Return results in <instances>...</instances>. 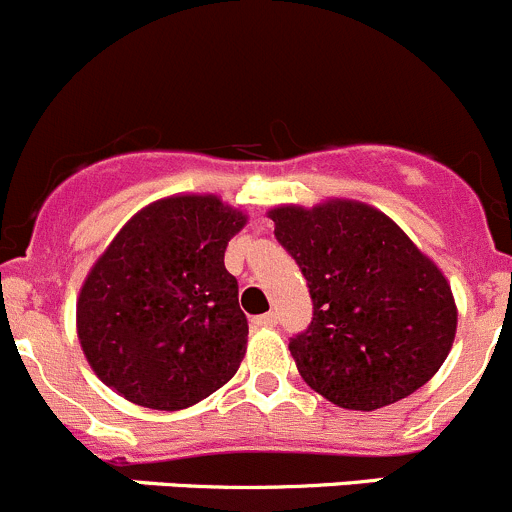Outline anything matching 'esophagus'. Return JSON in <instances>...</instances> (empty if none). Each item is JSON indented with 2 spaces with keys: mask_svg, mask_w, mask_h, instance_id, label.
Returning a JSON list of instances; mask_svg holds the SVG:
<instances>
[{
  "mask_svg": "<svg viewBox=\"0 0 512 512\" xmlns=\"http://www.w3.org/2000/svg\"><path fill=\"white\" fill-rule=\"evenodd\" d=\"M252 326H255V328H272V326H278V315H275V313L257 315V318H252Z\"/></svg>",
  "mask_w": 512,
  "mask_h": 512,
  "instance_id": "obj_1",
  "label": "esophagus"
}]
</instances>
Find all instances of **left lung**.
<instances>
[{"label": "left lung", "instance_id": "8db88e82", "mask_svg": "<svg viewBox=\"0 0 512 512\" xmlns=\"http://www.w3.org/2000/svg\"><path fill=\"white\" fill-rule=\"evenodd\" d=\"M267 214L313 300L310 326L290 338L305 384L356 412L427 384L455 341L457 308L442 270L399 224L348 199Z\"/></svg>", "mask_w": 512, "mask_h": 512}]
</instances>
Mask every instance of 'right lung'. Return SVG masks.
<instances>
[{
  "instance_id": "add662e5",
  "label": "right lung",
  "mask_w": 512,
  "mask_h": 512,
  "mask_svg": "<svg viewBox=\"0 0 512 512\" xmlns=\"http://www.w3.org/2000/svg\"><path fill=\"white\" fill-rule=\"evenodd\" d=\"M245 222L214 194H181L123 224L78 298L80 346L105 386L176 412L237 374L247 318L224 250Z\"/></svg>"
}]
</instances>
